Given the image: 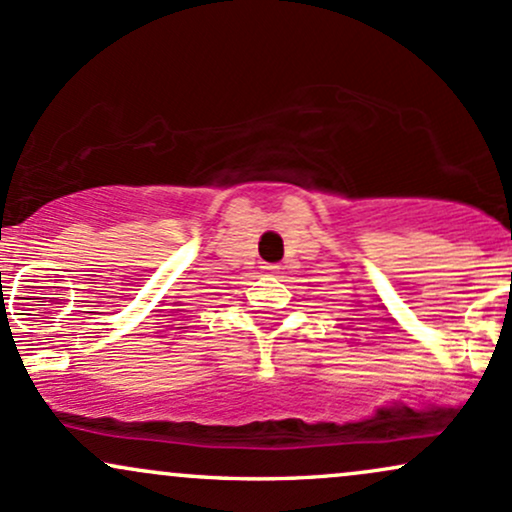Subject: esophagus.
<instances>
[{"instance_id":"34e87169","label":"esophagus","mask_w":512,"mask_h":512,"mask_svg":"<svg viewBox=\"0 0 512 512\" xmlns=\"http://www.w3.org/2000/svg\"><path fill=\"white\" fill-rule=\"evenodd\" d=\"M262 269H264V272H267V274H279L281 267H279V264H264Z\"/></svg>"}]
</instances>
